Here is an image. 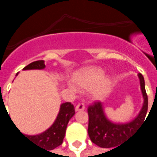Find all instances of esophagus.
Here are the masks:
<instances>
[{
    "mask_svg": "<svg viewBox=\"0 0 157 157\" xmlns=\"http://www.w3.org/2000/svg\"><path fill=\"white\" fill-rule=\"evenodd\" d=\"M75 109L76 112H78V111H83V110L85 109V105H84V104H82V103H79V104L76 105Z\"/></svg>",
    "mask_w": 157,
    "mask_h": 157,
    "instance_id": "34e87169",
    "label": "esophagus"
}]
</instances>
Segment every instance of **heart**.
Segmentation results:
<instances>
[{"instance_id": "1", "label": "heart", "mask_w": 157, "mask_h": 157, "mask_svg": "<svg viewBox=\"0 0 157 157\" xmlns=\"http://www.w3.org/2000/svg\"><path fill=\"white\" fill-rule=\"evenodd\" d=\"M70 88L75 91L89 90L92 98L101 99L108 95L112 88V78L104 75V71L96 66L85 67L75 71L71 77Z\"/></svg>"}]
</instances>
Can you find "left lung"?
<instances>
[{"label": "left lung", "instance_id": "8db88e82", "mask_svg": "<svg viewBox=\"0 0 157 157\" xmlns=\"http://www.w3.org/2000/svg\"><path fill=\"white\" fill-rule=\"evenodd\" d=\"M140 86L143 98V104L138 115L134 119L125 123H118L108 118L105 107L102 102H96L87 109L89 116V137L94 144L102 148H112L119 145L145 121L148 109V98L145 88V80L138 74ZM117 148V147H116ZM115 149V148H114Z\"/></svg>", "mask_w": 157, "mask_h": 157}]
</instances>
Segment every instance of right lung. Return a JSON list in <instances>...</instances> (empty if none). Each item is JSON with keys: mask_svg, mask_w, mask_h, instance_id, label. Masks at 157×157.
Listing matches in <instances>:
<instances>
[{"mask_svg": "<svg viewBox=\"0 0 157 157\" xmlns=\"http://www.w3.org/2000/svg\"><path fill=\"white\" fill-rule=\"evenodd\" d=\"M45 68V64L44 60H38V61L32 62L31 64L28 65L23 68V71H29V70H44ZM18 73H17V75ZM75 114V109L74 106L71 102H64L60 104L59 111L55 122L48 128L45 131L42 132L39 135H22L34 143L38 145L40 148L47 149L48 151H51L56 148L57 146L60 145L65 138V131L67 128L70 119Z\"/></svg>", "mask_w": 157, "mask_h": 157, "instance_id": "1", "label": "right lung"}]
</instances>
